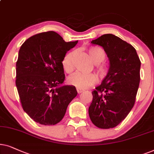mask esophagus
Returning <instances> with one entry per match:
<instances>
[{
    "mask_svg": "<svg viewBox=\"0 0 154 154\" xmlns=\"http://www.w3.org/2000/svg\"><path fill=\"white\" fill-rule=\"evenodd\" d=\"M77 93H78V94H81L82 92L84 91V90L82 89H79V88H77Z\"/></svg>",
    "mask_w": 154,
    "mask_h": 154,
    "instance_id": "esophagus-1",
    "label": "esophagus"
}]
</instances>
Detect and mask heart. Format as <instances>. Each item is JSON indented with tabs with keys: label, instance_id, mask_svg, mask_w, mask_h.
<instances>
[{
	"label": "heart",
	"instance_id": "1",
	"mask_svg": "<svg viewBox=\"0 0 154 154\" xmlns=\"http://www.w3.org/2000/svg\"><path fill=\"white\" fill-rule=\"evenodd\" d=\"M87 53L91 60L96 64V67L98 77L101 80H103L107 77L109 72L108 65L101 63L106 58L105 51L100 47L91 46L87 49ZM75 55V51H70L65 55L62 60L63 68L68 73L71 72L74 69L72 59ZM67 81L69 85L75 86L79 89H86L96 83L97 77L92 73L85 74L76 72L69 76Z\"/></svg>",
	"mask_w": 154,
	"mask_h": 154
}]
</instances>
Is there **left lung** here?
Here are the masks:
<instances>
[{
    "label": "left lung",
    "instance_id": "left-lung-1",
    "mask_svg": "<svg viewBox=\"0 0 154 154\" xmlns=\"http://www.w3.org/2000/svg\"><path fill=\"white\" fill-rule=\"evenodd\" d=\"M91 43L103 47L110 67L107 77L92 91L89 118L98 128H112L126 118L134 105L141 61L132 45L113 34H103Z\"/></svg>",
    "mask_w": 154,
    "mask_h": 154
}]
</instances>
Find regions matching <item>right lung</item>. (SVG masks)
I'll return each instance as SVG.
<instances>
[{"label": "right lung", "mask_w": 154, "mask_h": 154, "mask_svg": "<svg viewBox=\"0 0 154 154\" xmlns=\"http://www.w3.org/2000/svg\"><path fill=\"white\" fill-rule=\"evenodd\" d=\"M77 42H65L58 33L49 31L31 36L20 47L16 87L22 108L38 123H58L77 96L74 86L61 85L65 77L62 60Z\"/></svg>", "instance_id": "add662e5"}]
</instances>
